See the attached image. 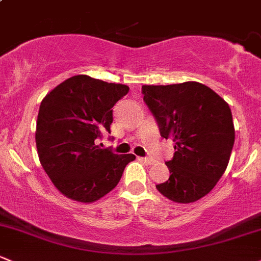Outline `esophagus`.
Returning <instances> with one entry per match:
<instances>
[{"label": "esophagus", "mask_w": 261, "mask_h": 261, "mask_svg": "<svg viewBox=\"0 0 261 261\" xmlns=\"http://www.w3.org/2000/svg\"><path fill=\"white\" fill-rule=\"evenodd\" d=\"M142 162H144L145 164H153L154 163V159L153 158H148V156H145V158H139Z\"/></svg>", "instance_id": "obj_1"}]
</instances>
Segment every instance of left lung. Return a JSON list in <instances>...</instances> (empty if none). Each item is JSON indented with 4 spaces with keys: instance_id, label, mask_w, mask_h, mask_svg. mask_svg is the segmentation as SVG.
<instances>
[{
    "instance_id": "left-lung-1",
    "label": "left lung",
    "mask_w": 261,
    "mask_h": 261,
    "mask_svg": "<svg viewBox=\"0 0 261 261\" xmlns=\"http://www.w3.org/2000/svg\"><path fill=\"white\" fill-rule=\"evenodd\" d=\"M142 93L161 136L174 142V155L165 162L170 176L156 189L175 203L203 198L230 159L235 130L228 103L198 82L142 86Z\"/></svg>"
}]
</instances>
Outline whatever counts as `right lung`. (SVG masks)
I'll list each match as a JSON object with an SVG mask.
<instances>
[{
    "label": "right lung",
    "instance_id": "1",
    "mask_svg": "<svg viewBox=\"0 0 261 261\" xmlns=\"http://www.w3.org/2000/svg\"><path fill=\"white\" fill-rule=\"evenodd\" d=\"M129 87L86 74L68 78L41 102L36 145L44 172L67 198L92 203L117 187L134 154L100 149L111 133L113 107Z\"/></svg>",
    "mask_w": 261,
    "mask_h": 261
}]
</instances>
